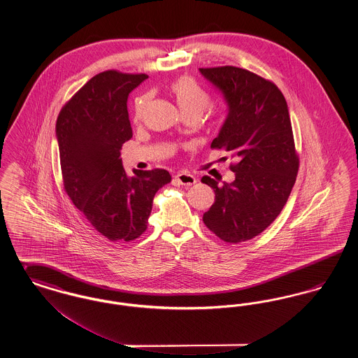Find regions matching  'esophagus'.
I'll list each match as a JSON object with an SVG mask.
<instances>
[{"label": "esophagus", "instance_id": "esophagus-1", "mask_svg": "<svg viewBox=\"0 0 358 358\" xmlns=\"http://www.w3.org/2000/svg\"><path fill=\"white\" fill-rule=\"evenodd\" d=\"M176 181L181 185H185V187H190V185H194L196 184V178L189 174V173H178L176 177Z\"/></svg>", "mask_w": 358, "mask_h": 358}]
</instances>
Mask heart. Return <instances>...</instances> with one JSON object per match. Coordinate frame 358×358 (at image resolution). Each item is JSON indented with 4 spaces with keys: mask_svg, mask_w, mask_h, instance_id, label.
I'll use <instances>...</instances> for the list:
<instances>
[{
    "mask_svg": "<svg viewBox=\"0 0 358 358\" xmlns=\"http://www.w3.org/2000/svg\"><path fill=\"white\" fill-rule=\"evenodd\" d=\"M171 91L178 103L181 111L185 115L200 117L210 101L209 92L199 85L193 78H189V76H180L178 79H176L171 85ZM149 101H150L149 94L136 98V107H134V120L136 122L143 118Z\"/></svg>",
    "mask_w": 358,
    "mask_h": 358,
    "instance_id": "b5f03b06",
    "label": "heart"
}]
</instances>
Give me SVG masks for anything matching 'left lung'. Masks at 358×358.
Returning a JSON list of instances; mask_svg holds the SVG:
<instances>
[{"mask_svg":"<svg viewBox=\"0 0 358 358\" xmlns=\"http://www.w3.org/2000/svg\"><path fill=\"white\" fill-rule=\"evenodd\" d=\"M220 92L228 115L212 149H225L236 159L234 182L213 187L215 203L204 224L227 243H240L262 234L279 216L295 184L299 158L295 150L287 103L273 82L251 71L224 66L200 69Z\"/></svg>","mask_w":358,"mask_h":358,"instance_id":"left-lung-1","label":"left lung"}]
</instances>
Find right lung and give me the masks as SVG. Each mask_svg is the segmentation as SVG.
<instances>
[{
	"mask_svg": "<svg viewBox=\"0 0 358 358\" xmlns=\"http://www.w3.org/2000/svg\"><path fill=\"white\" fill-rule=\"evenodd\" d=\"M146 73L104 71L91 78L62 108L56 122L64 190L90 224L111 241H131L148 228L153 199L169 184L165 169L122 166V145L133 136L129 94Z\"/></svg>",
	"mask_w": 358,
	"mask_h": 358,
	"instance_id": "right-lung-1",
	"label": "right lung"
}]
</instances>
